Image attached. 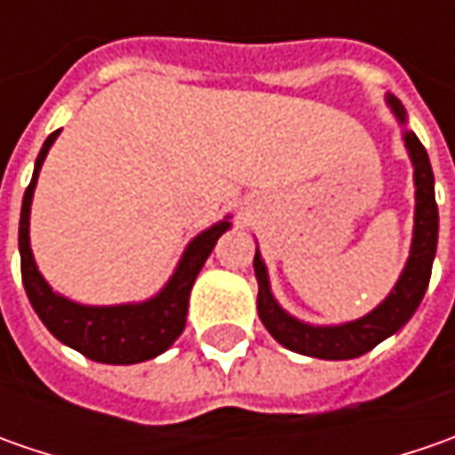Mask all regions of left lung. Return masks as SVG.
I'll list each match as a JSON object with an SVG mask.
<instances>
[{
	"label": "left lung",
	"instance_id": "1",
	"mask_svg": "<svg viewBox=\"0 0 455 455\" xmlns=\"http://www.w3.org/2000/svg\"><path fill=\"white\" fill-rule=\"evenodd\" d=\"M395 116L405 121V108L397 98H387ZM405 147L411 151L412 166H415V235L408 266L400 275L395 291L377 306L372 314L362 316L357 322L341 323V326H308L296 322L281 306L273 301L268 289V273L255 253L253 268L258 278V316L263 326L271 331L278 344H283L291 352H299L306 357L319 359H355L364 352L375 349L382 339L395 334L400 326L411 322L415 308L420 306L426 289H428L433 258L438 245V204H435V189H433V169L426 147L412 132H405Z\"/></svg>",
	"mask_w": 455,
	"mask_h": 455
}]
</instances>
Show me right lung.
<instances>
[{
	"instance_id": "add662e5",
	"label": "right lung",
	"mask_w": 455,
	"mask_h": 455,
	"mask_svg": "<svg viewBox=\"0 0 455 455\" xmlns=\"http://www.w3.org/2000/svg\"><path fill=\"white\" fill-rule=\"evenodd\" d=\"M58 133L60 132H52L44 139L43 149L35 162L32 182L27 184L25 197H22L20 258H22V283H25L27 299L52 337L78 349L80 355H85L88 359L106 362V364L147 362L169 349L184 331L192 283L202 271L207 255L212 253L218 237L230 228V222L222 220L215 228L195 237L184 253L180 268L172 275V281L151 301L129 306H80L62 299L44 283L29 251V202L37 184V172Z\"/></svg>"
}]
</instances>
